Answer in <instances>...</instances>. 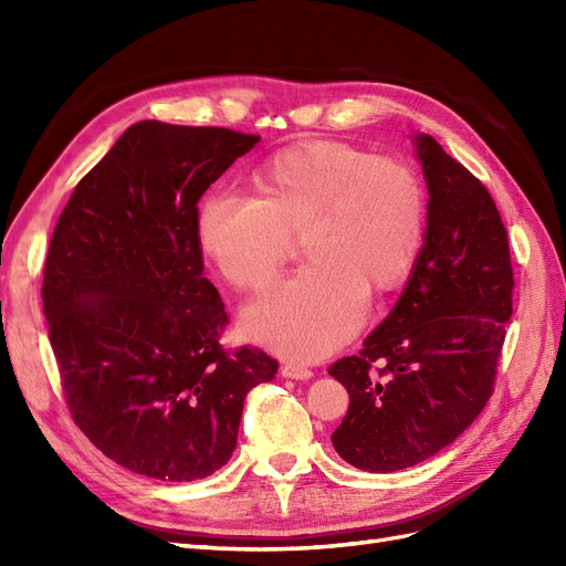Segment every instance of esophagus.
<instances>
[{
	"mask_svg": "<svg viewBox=\"0 0 566 566\" xmlns=\"http://www.w3.org/2000/svg\"><path fill=\"white\" fill-rule=\"evenodd\" d=\"M281 375H283V378H290V380H310L314 373L302 364H283Z\"/></svg>",
	"mask_w": 566,
	"mask_h": 566,
	"instance_id": "esophagus-1",
	"label": "esophagus"
}]
</instances>
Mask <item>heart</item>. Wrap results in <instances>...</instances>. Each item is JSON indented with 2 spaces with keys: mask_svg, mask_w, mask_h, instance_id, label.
Instances as JSON below:
<instances>
[{
  "mask_svg": "<svg viewBox=\"0 0 566 566\" xmlns=\"http://www.w3.org/2000/svg\"><path fill=\"white\" fill-rule=\"evenodd\" d=\"M256 196L214 191L198 210V245L238 290L279 276L293 235L310 262L243 314V333L297 361L331 354L361 328L366 293L397 287L424 243L427 198L408 163L347 144L279 150L254 177Z\"/></svg>",
  "mask_w": 566,
  "mask_h": 566,
  "instance_id": "heart-1",
  "label": "heart"
}]
</instances>
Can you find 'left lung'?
Masks as SVG:
<instances>
[{
  "instance_id": "8db88e82",
  "label": "left lung",
  "mask_w": 566,
  "mask_h": 566,
  "mask_svg": "<svg viewBox=\"0 0 566 566\" xmlns=\"http://www.w3.org/2000/svg\"><path fill=\"white\" fill-rule=\"evenodd\" d=\"M427 229L399 302L364 349L331 366L349 410L333 447L349 465L397 472L453 443L482 413L512 316L507 231L486 186L416 134Z\"/></svg>"
}]
</instances>
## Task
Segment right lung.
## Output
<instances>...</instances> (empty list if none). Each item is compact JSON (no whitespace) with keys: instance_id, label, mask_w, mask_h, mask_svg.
<instances>
[{"instance_id":"add662e5","label":"right lung","mask_w":566,"mask_h":566,"mask_svg":"<svg viewBox=\"0 0 566 566\" xmlns=\"http://www.w3.org/2000/svg\"><path fill=\"white\" fill-rule=\"evenodd\" d=\"M260 136L132 125L59 217L44 316L67 408L136 474L193 482L227 465L248 391L276 358L219 345L229 316L202 276L198 200Z\"/></svg>"}]
</instances>
